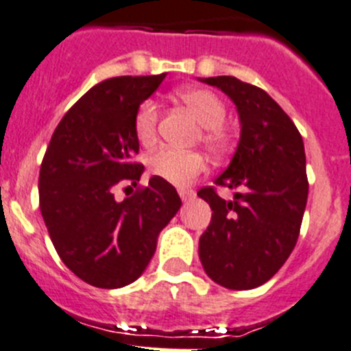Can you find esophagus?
Listing matches in <instances>:
<instances>
[{"instance_id":"34e87169","label":"esophagus","mask_w":351,"mask_h":351,"mask_svg":"<svg viewBox=\"0 0 351 351\" xmlns=\"http://www.w3.org/2000/svg\"><path fill=\"white\" fill-rule=\"evenodd\" d=\"M178 194H180V197L183 199V201H186V199L191 197V195L194 194V192L189 191V189H178Z\"/></svg>"}]
</instances>
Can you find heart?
Returning <instances> with one entry per match:
<instances>
[{
	"label": "heart",
	"instance_id": "obj_1",
	"mask_svg": "<svg viewBox=\"0 0 351 351\" xmlns=\"http://www.w3.org/2000/svg\"><path fill=\"white\" fill-rule=\"evenodd\" d=\"M180 100L195 114L199 123L204 126L202 142L211 150H221L227 145L228 135L221 123L227 116V109L221 98L211 90L204 88H189L178 93ZM157 106L156 101L145 100L138 107L135 116V135L142 145H150L156 138ZM206 168L204 157L197 152L160 147L149 157V169L154 176L185 186L194 182Z\"/></svg>",
	"mask_w": 351,
	"mask_h": 351
}]
</instances>
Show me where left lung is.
<instances>
[{
  "mask_svg": "<svg viewBox=\"0 0 351 351\" xmlns=\"http://www.w3.org/2000/svg\"><path fill=\"white\" fill-rule=\"evenodd\" d=\"M235 104L241 138L216 185L235 192L225 201L213 186L197 192L213 209L199 239V258L216 284L234 291L270 280L296 245L308 199L300 131L267 91L234 76L202 77Z\"/></svg>",
  "mask_w": 351,
  "mask_h": 351,
  "instance_id": "obj_1",
  "label": "left lung"
}]
</instances>
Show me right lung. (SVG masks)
<instances>
[{"instance_id": "obj_1", "label": "right lung", "mask_w": 351, "mask_h": 351, "mask_svg": "<svg viewBox=\"0 0 351 351\" xmlns=\"http://www.w3.org/2000/svg\"><path fill=\"white\" fill-rule=\"evenodd\" d=\"M166 74L119 76L95 84L67 110L39 169V209L65 267L101 289L135 282L156 253L157 235L178 213L175 186L152 176L116 201L119 183L138 185V107Z\"/></svg>"}]
</instances>
